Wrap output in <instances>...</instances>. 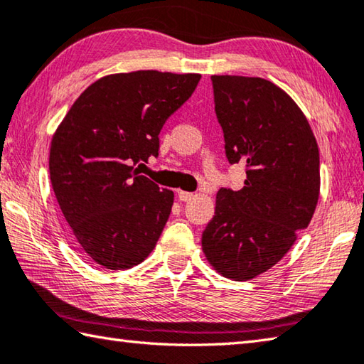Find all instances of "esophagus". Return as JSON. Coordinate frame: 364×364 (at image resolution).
<instances>
[{
  "label": "esophagus",
  "instance_id": "obj_1",
  "mask_svg": "<svg viewBox=\"0 0 364 364\" xmlns=\"http://www.w3.org/2000/svg\"><path fill=\"white\" fill-rule=\"evenodd\" d=\"M177 196H179L181 201H190L191 198H193L195 195L190 193V191H182V190H179V191H177Z\"/></svg>",
  "mask_w": 364,
  "mask_h": 364
}]
</instances>
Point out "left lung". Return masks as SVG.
Segmentation results:
<instances>
[{
  "instance_id": "left-lung-1",
  "label": "left lung",
  "mask_w": 364,
  "mask_h": 364,
  "mask_svg": "<svg viewBox=\"0 0 364 364\" xmlns=\"http://www.w3.org/2000/svg\"><path fill=\"white\" fill-rule=\"evenodd\" d=\"M226 159L245 164L241 190L222 187L203 252L222 276L249 280L282 259L307 228L320 193V155L309 122L272 82L212 75Z\"/></svg>"
}]
</instances>
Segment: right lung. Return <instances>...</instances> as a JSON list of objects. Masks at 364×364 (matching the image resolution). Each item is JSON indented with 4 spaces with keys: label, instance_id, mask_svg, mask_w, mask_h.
Listing matches in <instances>:
<instances>
[{
    "label": "right lung",
    "instance_id": "1",
    "mask_svg": "<svg viewBox=\"0 0 364 364\" xmlns=\"http://www.w3.org/2000/svg\"><path fill=\"white\" fill-rule=\"evenodd\" d=\"M200 79L160 71L106 75L75 100L53 134L55 196L75 241L97 264L129 269L154 250L174 193L134 166L159 156L164 122Z\"/></svg>",
    "mask_w": 364,
    "mask_h": 364
}]
</instances>
